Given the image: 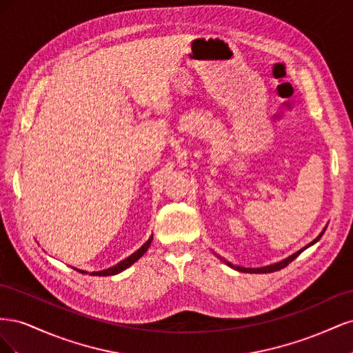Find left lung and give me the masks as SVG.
Wrapping results in <instances>:
<instances>
[{"instance_id": "left-lung-1", "label": "left lung", "mask_w": 353, "mask_h": 353, "mask_svg": "<svg viewBox=\"0 0 353 353\" xmlns=\"http://www.w3.org/2000/svg\"><path fill=\"white\" fill-rule=\"evenodd\" d=\"M325 231V230H324ZM324 231L319 234V236L312 241V243H309L307 245H305L303 249H301L299 252H296L294 254H292V256H288L287 259H284V261H281V262H279V263H274V265H270V266H263V268H243V266H234L232 263H230V262H227V261H223V262H227V265L228 266H231V268H234V270H237V271H240V272H250V274H268V272H275V271H280V270H283V268H285V266L290 263V262H293L299 254H301L305 249H307L309 245H312L314 243H316L319 239L323 237V234H324Z\"/></svg>"}]
</instances>
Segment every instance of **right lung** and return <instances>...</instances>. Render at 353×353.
Instances as JSON below:
<instances>
[{
    "instance_id": "right-lung-1",
    "label": "right lung",
    "mask_w": 353,
    "mask_h": 353,
    "mask_svg": "<svg viewBox=\"0 0 353 353\" xmlns=\"http://www.w3.org/2000/svg\"><path fill=\"white\" fill-rule=\"evenodd\" d=\"M152 240H153V237L148 239V241H145V243H144V245H141V248L138 249L135 253H132V254L130 256V258H126L125 261H122V262H119L117 265L112 266V268H109V270H104V271H100V272H92V275L108 276V275H114V274H119V272H122L123 270H126V268H128V266H131L134 262H137L138 259L141 258V256L147 252V249L150 248ZM77 271H79V270H77ZM79 272H83V271H79Z\"/></svg>"
}]
</instances>
